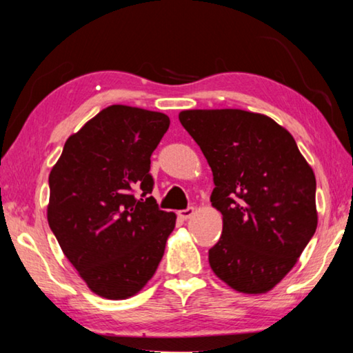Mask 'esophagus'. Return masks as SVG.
<instances>
[{
    "mask_svg": "<svg viewBox=\"0 0 353 353\" xmlns=\"http://www.w3.org/2000/svg\"><path fill=\"white\" fill-rule=\"evenodd\" d=\"M194 208H187V209H182V210H179L177 212V215L179 217H181L182 220H188L190 217H193V214H194Z\"/></svg>",
    "mask_w": 353,
    "mask_h": 353,
    "instance_id": "obj_1",
    "label": "esophagus"
}]
</instances>
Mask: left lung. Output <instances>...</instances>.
Returning <instances> with one entry per match:
<instances>
[{
  "mask_svg": "<svg viewBox=\"0 0 353 353\" xmlns=\"http://www.w3.org/2000/svg\"><path fill=\"white\" fill-rule=\"evenodd\" d=\"M179 120L212 170L210 203L223 215L210 268L241 293L270 292L317 228L312 168L293 136L263 114L193 109Z\"/></svg>",
  "mask_w": 353,
  "mask_h": 353,
  "instance_id": "8db88e82",
  "label": "left lung"
}]
</instances>
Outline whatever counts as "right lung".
<instances>
[{
    "instance_id": "obj_1",
    "label": "right lung",
    "mask_w": 353,
    "mask_h": 353,
    "mask_svg": "<svg viewBox=\"0 0 353 353\" xmlns=\"http://www.w3.org/2000/svg\"><path fill=\"white\" fill-rule=\"evenodd\" d=\"M170 128L161 112L114 104L71 134L49 176L47 220L93 293H138L165 254L176 214L150 196L152 152Z\"/></svg>"
}]
</instances>
